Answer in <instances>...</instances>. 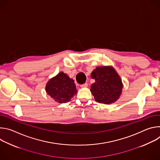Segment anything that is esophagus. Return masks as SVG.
Wrapping results in <instances>:
<instances>
[{
    "label": "esophagus",
    "instance_id": "1",
    "mask_svg": "<svg viewBox=\"0 0 160 160\" xmlns=\"http://www.w3.org/2000/svg\"><path fill=\"white\" fill-rule=\"evenodd\" d=\"M87 86H88V83H83V84L80 85V87H87Z\"/></svg>",
    "mask_w": 160,
    "mask_h": 160
}]
</instances>
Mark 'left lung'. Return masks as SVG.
<instances>
[{"label":"left lung","instance_id":"8db88e82","mask_svg":"<svg viewBox=\"0 0 160 160\" xmlns=\"http://www.w3.org/2000/svg\"><path fill=\"white\" fill-rule=\"evenodd\" d=\"M96 82L91 85L90 91L96 102L111 104L120 97L123 84L119 75L112 67H98L91 73Z\"/></svg>","mask_w":160,"mask_h":160}]
</instances>
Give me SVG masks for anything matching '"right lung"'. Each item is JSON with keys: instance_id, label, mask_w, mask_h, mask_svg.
Returning <instances> with one entry per match:
<instances>
[{"instance_id": "1", "label": "right lung", "mask_w": 160, "mask_h": 160, "mask_svg": "<svg viewBox=\"0 0 160 160\" xmlns=\"http://www.w3.org/2000/svg\"><path fill=\"white\" fill-rule=\"evenodd\" d=\"M45 90L55 101L59 103L70 101L77 92L74 80L63 72L58 73L48 82Z\"/></svg>"}]
</instances>
